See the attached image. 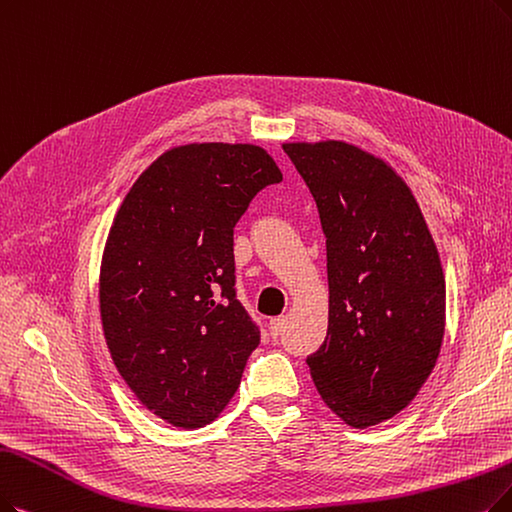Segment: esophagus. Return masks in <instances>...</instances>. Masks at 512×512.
Wrapping results in <instances>:
<instances>
[{"label": "esophagus", "instance_id": "obj_1", "mask_svg": "<svg viewBox=\"0 0 512 512\" xmlns=\"http://www.w3.org/2000/svg\"><path fill=\"white\" fill-rule=\"evenodd\" d=\"M271 338H279L285 332V317H273L269 323Z\"/></svg>", "mask_w": 512, "mask_h": 512}]
</instances>
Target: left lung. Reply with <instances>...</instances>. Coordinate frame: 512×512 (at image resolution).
Masks as SVG:
<instances>
[{"mask_svg":"<svg viewBox=\"0 0 512 512\" xmlns=\"http://www.w3.org/2000/svg\"><path fill=\"white\" fill-rule=\"evenodd\" d=\"M309 187L327 250L330 321L306 357L325 405L367 428L412 403L437 363L445 277L403 178L342 140L283 145Z\"/></svg>","mask_w":512,"mask_h":512,"instance_id":"1","label":"left lung"}]
</instances>
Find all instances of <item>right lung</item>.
<instances>
[{"label": "right lung", "instance_id": "1", "mask_svg": "<svg viewBox=\"0 0 512 512\" xmlns=\"http://www.w3.org/2000/svg\"><path fill=\"white\" fill-rule=\"evenodd\" d=\"M283 176L254 145L176 147L138 176L100 267L117 372L149 412L201 428L227 407L260 330L235 294L233 229Z\"/></svg>", "mask_w": 512, "mask_h": 512}]
</instances>
